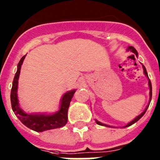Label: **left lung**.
Masks as SVG:
<instances>
[{"mask_svg": "<svg viewBox=\"0 0 160 160\" xmlns=\"http://www.w3.org/2000/svg\"><path fill=\"white\" fill-rule=\"evenodd\" d=\"M128 50H130V51L133 52V53H135V54L136 55V56H138V52L136 51V49H135V48L133 47V46H129V47H128ZM142 68H143V73H145V75H146L147 77L148 78V72H147L146 68H145V66H144L143 65H142ZM148 80H149V81H148V85H149V88H150V101H149V104H150V102H151V100H152V82H151V81H150L149 78H148ZM149 104H148V107H146V109H145V110H144V111H143V112L142 113V114H139V115H138V116H137L136 118H135V119H133L132 121H131V122H130L128 124V125H126L125 127H124V128H127V127H130V126H131V125H132V124H134V123H135V122H136L137 121H138V120L140 119V118H142V117L143 116V115H144V114H145V112H146V111H147V110H148V107H149ZM95 121H96V123L98 124V125H101V126H106V127H109V128H110V127H111V126H108V125H106V124L102 123V122H98V120H95Z\"/></svg>", "mask_w": 160, "mask_h": 160, "instance_id": "left-lung-1", "label": "left lung"}]
</instances>
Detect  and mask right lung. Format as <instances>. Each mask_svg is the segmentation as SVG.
<instances>
[{
  "instance_id": "obj_1",
  "label": "right lung",
  "mask_w": 160,
  "mask_h": 160,
  "mask_svg": "<svg viewBox=\"0 0 160 160\" xmlns=\"http://www.w3.org/2000/svg\"><path fill=\"white\" fill-rule=\"evenodd\" d=\"M25 58V55L22 58L18 63V70L14 76L12 87L11 89V105H12V109L14 114H16L17 117L24 125L26 126L29 129L38 131V132H42L44 131L62 128L67 122L68 108H69L73 94L75 93V90L68 91L63 95L62 98L61 100L59 111L54 114H45L25 113V111H23V110L20 108L18 98V78H19L20 72H21V67H22Z\"/></svg>"
}]
</instances>
